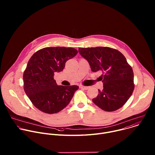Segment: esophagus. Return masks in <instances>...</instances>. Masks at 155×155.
<instances>
[{"instance_id": "obj_1", "label": "esophagus", "mask_w": 155, "mask_h": 155, "mask_svg": "<svg viewBox=\"0 0 155 155\" xmlns=\"http://www.w3.org/2000/svg\"><path fill=\"white\" fill-rule=\"evenodd\" d=\"M80 88H81V89H83V90H87V89H89L90 88V86H83V85H81V86H80Z\"/></svg>"}]
</instances>
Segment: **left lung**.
Segmentation results:
<instances>
[{
  "mask_svg": "<svg viewBox=\"0 0 155 155\" xmlns=\"http://www.w3.org/2000/svg\"><path fill=\"white\" fill-rule=\"evenodd\" d=\"M78 52L89 63L93 72L102 71L103 90L93 102L107 112L122 107L134 89V73L126 58L119 51L109 47L79 48Z\"/></svg>",
  "mask_w": 155,
  "mask_h": 155,
  "instance_id": "1",
  "label": "left lung"
}]
</instances>
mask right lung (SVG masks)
Masks as SVG:
<instances>
[{"mask_svg":"<svg viewBox=\"0 0 155 155\" xmlns=\"http://www.w3.org/2000/svg\"><path fill=\"white\" fill-rule=\"evenodd\" d=\"M77 53L73 48L47 47L35 53L29 59L23 74L24 90L40 111L56 114L70 103L79 87L58 86L54 75L62 72L66 61Z\"/></svg>","mask_w":155,"mask_h":155,"instance_id":"right-lung-1","label":"right lung"}]
</instances>
